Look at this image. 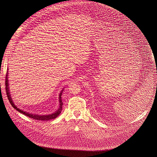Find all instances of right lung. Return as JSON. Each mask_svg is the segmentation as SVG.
Here are the masks:
<instances>
[{"mask_svg":"<svg viewBox=\"0 0 157 157\" xmlns=\"http://www.w3.org/2000/svg\"><path fill=\"white\" fill-rule=\"evenodd\" d=\"M6 93H7V95L8 97V99L9 100L10 103L11 104L12 106L16 109L17 110H18L19 113H22L23 114H24L25 116H27L35 120H38V121H49V120H52V119H54L56 117H57L59 114L61 113V112L62 110V105H63V102L61 100V94L63 93V89L61 91L59 94V108L57 109L56 111H55L54 113H52L51 114H48V115H39V114H32V113H27L26 111H24L21 109H18L13 103V100L12 99L11 97V94L10 93V89H9V80H8V71L7 72L6 74Z\"/></svg>","mask_w":157,"mask_h":157,"instance_id":"add662e5","label":"right lung"}]
</instances>
